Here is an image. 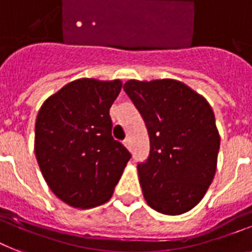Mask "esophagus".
Returning <instances> with one entry per match:
<instances>
[{
  "instance_id": "esophagus-1",
  "label": "esophagus",
  "mask_w": 252,
  "mask_h": 252,
  "mask_svg": "<svg viewBox=\"0 0 252 252\" xmlns=\"http://www.w3.org/2000/svg\"><path fill=\"white\" fill-rule=\"evenodd\" d=\"M124 146H126V147H129L130 146V138H129V137L124 140Z\"/></svg>"
}]
</instances>
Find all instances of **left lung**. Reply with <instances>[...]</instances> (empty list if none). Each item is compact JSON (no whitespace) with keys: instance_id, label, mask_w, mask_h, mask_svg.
I'll return each instance as SVG.
<instances>
[{"instance_id":"left-lung-1","label":"left lung","mask_w":252,"mask_h":252,"mask_svg":"<svg viewBox=\"0 0 252 252\" xmlns=\"http://www.w3.org/2000/svg\"><path fill=\"white\" fill-rule=\"evenodd\" d=\"M123 89L150 137L149 158L137 165L147 204L164 215L190 211L204 197L216 172L220 136L211 106L172 79L128 80Z\"/></svg>"}]
</instances>
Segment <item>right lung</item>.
Wrapping results in <instances>:
<instances>
[{
  "mask_svg": "<svg viewBox=\"0 0 252 252\" xmlns=\"http://www.w3.org/2000/svg\"><path fill=\"white\" fill-rule=\"evenodd\" d=\"M122 81L79 79L42 103L34 126V154L53 193L75 208L111 198L129 151L111 136L110 107Z\"/></svg>",
  "mask_w": 252,
  "mask_h": 252,
  "instance_id": "1",
  "label": "right lung"
}]
</instances>
